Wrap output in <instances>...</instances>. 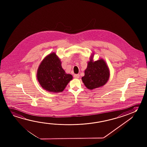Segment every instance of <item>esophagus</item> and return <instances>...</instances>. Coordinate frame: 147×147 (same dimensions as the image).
Masks as SVG:
<instances>
[{
  "label": "esophagus",
  "instance_id": "34e87169",
  "mask_svg": "<svg viewBox=\"0 0 147 147\" xmlns=\"http://www.w3.org/2000/svg\"><path fill=\"white\" fill-rule=\"evenodd\" d=\"M74 77L75 78H78L80 77V75L79 74H75L74 75Z\"/></svg>",
  "mask_w": 147,
  "mask_h": 147
}]
</instances>
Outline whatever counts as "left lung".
I'll list each match as a JSON object with an SVG mask.
<instances>
[{
	"mask_svg": "<svg viewBox=\"0 0 147 147\" xmlns=\"http://www.w3.org/2000/svg\"><path fill=\"white\" fill-rule=\"evenodd\" d=\"M93 55L91 56L88 63L82 82L89 90L98 88L106 84L110 77V71L105 60L102 59L93 61Z\"/></svg>",
	"mask_w": 147,
	"mask_h": 147,
	"instance_id": "1",
	"label": "left lung"
}]
</instances>
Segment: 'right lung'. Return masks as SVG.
Wrapping results in <instances>:
<instances>
[{"label": "right lung", "instance_id": "1", "mask_svg": "<svg viewBox=\"0 0 147 147\" xmlns=\"http://www.w3.org/2000/svg\"><path fill=\"white\" fill-rule=\"evenodd\" d=\"M37 78L43 89L50 92H63L72 80V75L65 72L55 53L47 56L39 65Z\"/></svg>", "mask_w": 147, "mask_h": 147}]
</instances>
